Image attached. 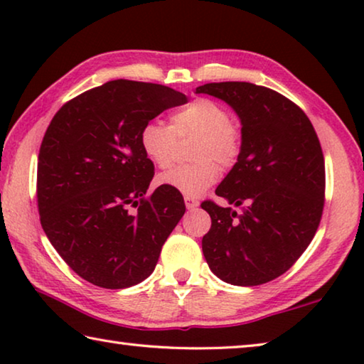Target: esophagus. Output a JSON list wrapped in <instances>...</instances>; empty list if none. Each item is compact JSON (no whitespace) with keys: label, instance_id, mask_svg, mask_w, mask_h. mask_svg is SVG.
Instances as JSON below:
<instances>
[{"label":"esophagus","instance_id":"obj_1","mask_svg":"<svg viewBox=\"0 0 364 364\" xmlns=\"http://www.w3.org/2000/svg\"><path fill=\"white\" fill-rule=\"evenodd\" d=\"M184 204H186L188 210H196L197 207H199V200L194 199V197H184Z\"/></svg>","mask_w":364,"mask_h":364}]
</instances>
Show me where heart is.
<instances>
[{
  "mask_svg": "<svg viewBox=\"0 0 364 364\" xmlns=\"http://www.w3.org/2000/svg\"><path fill=\"white\" fill-rule=\"evenodd\" d=\"M197 136L193 147V164L180 165L160 176V183L197 197L217 183L218 165L230 168L242 151L244 133L237 122L230 119L228 109L218 101L197 97L170 117V125L147 122L139 132V144L144 156L156 167L167 170L175 162L178 139Z\"/></svg>",
  "mask_w": 364,
  "mask_h": 364,
  "instance_id": "heart-1",
  "label": "heart"
}]
</instances>
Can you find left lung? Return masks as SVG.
Masks as SVG:
<instances>
[{"instance_id":"obj_1","label":"left lung","mask_w":364,"mask_h":364,"mask_svg":"<svg viewBox=\"0 0 364 364\" xmlns=\"http://www.w3.org/2000/svg\"><path fill=\"white\" fill-rule=\"evenodd\" d=\"M223 100L242 123V151L217 196L204 200L212 226L202 237L208 267L234 286H258L284 274L299 260L321 221L324 156L311 122L297 104L247 82L196 88Z\"/></svg>"}]
</instances>
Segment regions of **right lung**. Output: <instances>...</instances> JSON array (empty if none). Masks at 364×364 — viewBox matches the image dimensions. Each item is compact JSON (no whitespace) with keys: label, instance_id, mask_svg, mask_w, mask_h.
Listing matches in <instances>:
<instances>
[{"label":"right lung","instance_id":"right-lung-1","mask_svg":"<svg viewBox=\"0 0 364 364\" xmlns=\"http://www.w3.org/2000/svg\"><path fill=\"white\" fill-rule=\"evenodd\" d=\"M188 97L164 85L112 80L67 101L43 136L36 199L43 231L75 273L104 289L144 281L186 212L162 184L139 132Z\"/></svg>","mask_w":364,"mask_h":364}]
</instances>
